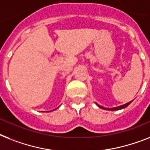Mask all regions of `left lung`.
Here are the masks:
<instances>
[{
	"label": "left lung",
	"mask_w": 150,
	"mask_h": 150,
	"mask_svg": "<svg viewBox=\"0 0 150 150\" xmlns=\"http://www.w3.org/2000/svg\"><path fill=\"white\" fill-rule=\"evenodd\" d=\"M132 102H133V100H132V101H130V102L127 103H126V104H124V105H121V106H117V107H112V108H105V107H103V106H100V105H98L97 103H96V104L97 105V106H98L100 108H102V109H103V110H122V109H124V108H126V107H127V106L130 104Z\"/></svg>",
	"instance_id": "8db88e82"
}]
</instances>
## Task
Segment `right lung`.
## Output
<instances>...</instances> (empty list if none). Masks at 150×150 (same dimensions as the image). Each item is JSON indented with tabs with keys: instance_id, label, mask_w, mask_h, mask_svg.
I'll return each mask as SVG.
<instances>
[{
	"instance_id": "obj_1",
	"label": "right lung",
	"mask_w": 150,
	"mask_h": 150,
	"mask_svg": "<svg viewBox=\"0 0 150 150\" xmlns=\"http://www.w3.org/2000/svg\"><path fill=\"white\" fill-rule=\"evenodd\" d=\"M51 111H54V110H51Z\"/></svg>"
}]
</instances>
